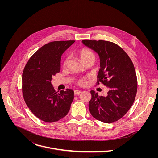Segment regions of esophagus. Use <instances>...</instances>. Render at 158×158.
Masks as SVG:
<instances>
[{"instance_id": "obj_1", "label": "esophagus", "mask_w": 158, "mask_h": 158, "mask_svg": "<svg viewBox=\"0 0 158 158\" xmlns=\"http://www.w3.org/2000/svg\"><path fill=\"white\" fill-rule=\"evenodd\" d=\"M81 92V90H74V95H79Z\"/></svg>"}]
</instances>
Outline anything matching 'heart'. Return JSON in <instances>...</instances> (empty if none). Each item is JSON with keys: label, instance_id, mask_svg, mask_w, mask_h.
Returning a JSON list of instances; mask_svg holds the SVG:
<instances>
[{"label": "heart", "instance_id": "1", "mask_svg": "<svg viewBox=\"0 0 158 158\" xmlns=\"http://www.w3.org/2000/svg\"><path fill=\"white\" fill-rule=\"evenodd\" d=\"M78 55L83 63L89 58H94L93 53H92V52L89 49L87 48H83L81 50H80L78 52ZM67 64H68V59H66L64 62V66H66ZM77 83L80 86H85L86 85V78H82L78 79Z\"/></svg>", "mask_w": 158, "mask_h": 158}]
</instances>
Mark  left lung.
I'll use <instances>...</instances> for the list:
<instances>
[{"label":"left lung","mask_w":158,"mask_h":158,"mask_svg":"<svg viewBox=\"0 0 158 158\" xmlns=\"http://www.w3.org/2000/svg\"><path fill=\"white\" fill-rule=\"evenodd\" d=\"M82 43L98 55L100 69L97 84L101 82L109 89L106 97L90 91L89 111L101 122H115L128 112L135 99L137 81L133 62L120 47L112 42L83 40Z\"/></svg>","instance_id":"8db88e82"}]
</instances>
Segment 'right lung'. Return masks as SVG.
Segmentation results:
<instances>
[{"mask_svg":"<svg viewBox=\"0 0 158 158\" xmlns=\"http://www.w3.org/2000/svg\"><path fill=\"white\" fill-rule=\"evenodd\" d=\"M75 41L50 42L39 48L29 59L23 73V97L32 113L46 122H56L65 117L73 100V90L59 93L51 83L60 72L61 57Z\"/></svg>","mask_w":158,"mask_h":158,"instance_id":"add662e5","label":"right lung"}]
</instances>
